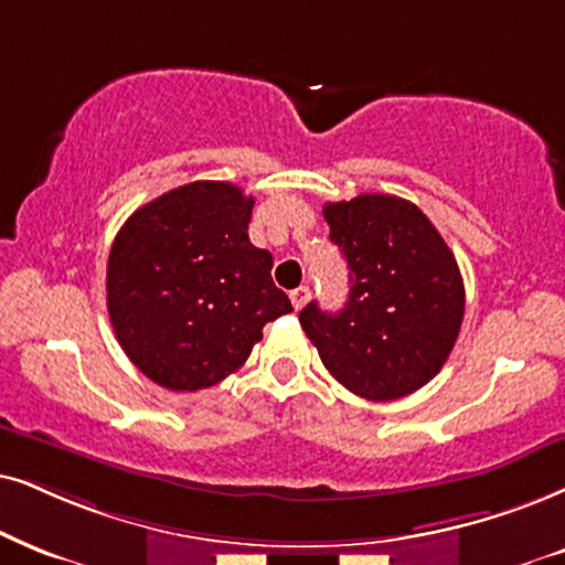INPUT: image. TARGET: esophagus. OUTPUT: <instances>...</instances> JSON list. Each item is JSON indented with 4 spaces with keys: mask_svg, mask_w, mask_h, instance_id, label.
Wrapping results in <instances>:
<instances>
[{
    "mask_svg": "<svg viewBox=\"0 0 565 565\" xmlns=\"http://www.w3.org/2000/svg\"><path fill=\"white\" fill-rule=\"evenodd\" d=\"M289 297H291V305H295V310H302L307 299H310V287H297Z\"/></svg>",
    "mask_w": 565,
    "mask_h": 565,
    "instance_id": "1",
    "label": "esophagus"
}]
</instances>
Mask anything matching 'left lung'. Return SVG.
<instances>
[{
  "mask_svg": "<svg viewBox=\"0 0 565 565\" xmlns=\"http://www.w3.org/2000/svg\"><path fill=\"white\" fill-rule=\"evenodd\" d=\"M349 266L344 310L299 312L328 373L370 402H396L433 381L459 339L463 281L438 230L396 195L326 203Z\"/></svg>",
  "mask_w": 565,
  "mask_h": 565,
  "instance_id": "1",
  "label": "left lung"
}]
</instances>
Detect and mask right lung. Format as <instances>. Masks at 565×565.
Wrapping results in <instances>:
<instances>
[{
    "instance_id": "right-lung-1",
    "label": "right lung",
    "mask_w": 565,
    "mask_h": 565,
    "mask_svg": "<svg viewBox=\"0 0 565 565\" xmlns=\"http://www.w3.org/2000/svg\"><path fill=\"white\" fill-rule=\"evenodd\" d=\"M253 205L237 184L190 182L135 211L114 239L109 320L132 365L163 388L224 381L263 326L291 312L274 258L247 237Z\"/></svg>"
}]
</instances>
